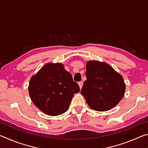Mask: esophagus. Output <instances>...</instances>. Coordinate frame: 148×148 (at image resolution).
<instances>
[{
	"mask_svg": "<svg viewBox=\"0 0 148 148\" xmlns=\"http://www.w3.org/2000/svg\"><path fill=\"white\" fill-rule=\"evenodd\" d=\"M78 85H79V87L80 89H81L82 88V86H83V82H78Z\"/></svg>",
	"mask_w": 148,
	"mask_h": 148,
	"instance_id": "esophagus-1",
	"label": "esophagus"
}]
</instances>
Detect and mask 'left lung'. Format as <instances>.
I'll list each match as a JSON object with an SVG mask.
<instances>
[{
  "instance_id": "8db88e82",
  "label": "left lung",
  "mask_w": 148,
  "mask_h": 148,
  "mask_svg": "<svg viewBox=\"0 0 148 148\" xmlns=\"http://www.w3.org/2000/svg\"><path fill=\"white\" fill-rule=\"evenodd\" d=\"M87 79L81 93L88 106L99 112L113 108L123 97L125 84L122 76L105 62H87Z\"/></svg>"
}]
</instances>
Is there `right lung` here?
Segmentation results:
<instances>
[{"mask_svg":"<svg viewBox=\"0 0 148 148\" xmlns=\"http://www.w3.org/2000/svg\"><path fill=\"white\" fill-rule=\"evenodd\" d=\"M79 91V86L60 62L44 64L31 77L29 85V95L34 104L51 116L64 113L74 93Z\"/></svg>","mask_w":148,"mask_h":148,"instance_id":"add662e5","label":"right lung"}]
</instances>
